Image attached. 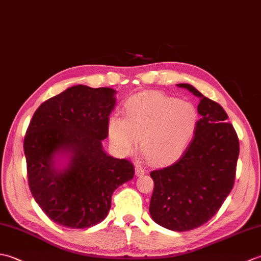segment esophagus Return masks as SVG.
I'll return each instance as SVG.
<instances>
[{
  "mask_svg": "<svg viewBox=\"0 0 261 261\" xmlns=\"http://www.w3.org/2000/svg\"><path fill=\"white\" fill-rule=\"evenodd\" d=\"M143 174H146V170L143 169L141 166H136V175L137 176H142Z\"/></svg>",
  "mask_w": 261,
  "mask_h": 261,
  "instance_id": "1",
  "label": "esophagus"
}]
</instances>
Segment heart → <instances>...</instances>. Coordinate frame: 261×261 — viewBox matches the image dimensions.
I'll return each mask as SVG.
<instances>
[{
  "instance_id": "obj_1",
  "label": "heart",
  "mask_w": 261,
  "mask_h": 261,
  "mask_svg": "<svg viewBox=\"0 0 261 261\" xmlns=\"http://www.w3.org/2000/svg\"><path fill=\"white\" fill-rule=\"evenodd\" d=\"M198 125L194 104L163 93L146 92L131 96L124 103L123 118L109 120L108 135L122 156L134 153L140 138L147 157L157 164L179 158L191 145Z\"/></svg>"
}]
</instances>
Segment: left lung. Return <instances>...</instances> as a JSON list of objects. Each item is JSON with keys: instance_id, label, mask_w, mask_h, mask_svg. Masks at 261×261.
Wrapping results in <instances>:
<instances>
[{"instance_id": "left-lung-1", "label": "left lung", "mask_w": 261, "mask_h": 261, "mask_svg": "<svg viewBox=\"0 0 261 261\" xmlns=\"http://www.w3.org/2000/svg\"><path fill=\"white\" fill-rule=\"evenodd\" d=\"M199 98L196 134L173 165L150 173L154 187L149 212L157 224L190 231L206 223L234 184L239 139L220 104L190 84H177Z\"/></svg>"}]
</instances>
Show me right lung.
I'll use <instances>...</instances> for the list:
<instances>
[{
  "label": "right lung",
  "instance_id": "right-lung-1",
  "mask_svg": "<svg viewBox=\"0 0 261 261\" xmlns=\"http://www.w3.org/2000/svg\"><path fill=\"white\" fill-rule=\"evenodd\" d=\"M115 90L68 87L37 109L24 137L33 198L54 222L86 229L107 218L113 192L134 178L129 160L103 150Z\"/></svg>",
  "mask_w": 261,
  "mask_h": 261
}]
</instances>
